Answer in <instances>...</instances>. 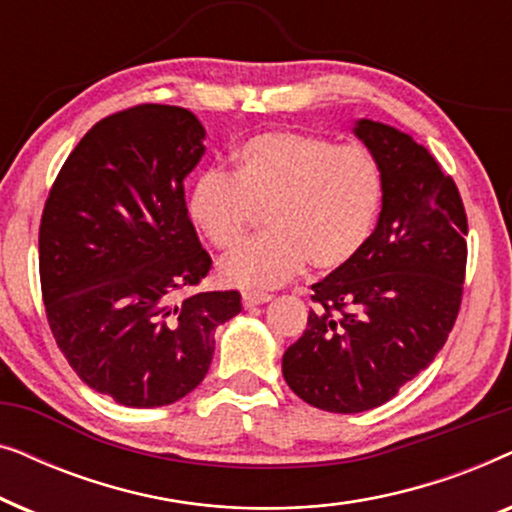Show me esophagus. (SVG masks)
I'll use <instances>...</instances> for the list:
<instances>
[{
    "label": "esophagus",
    "instance_id": "1",
    "mask_svg": "<svg viewBox=\"0 0 512 512\" xmlns=\"http://www.w3.org/2000/svg\"><path fill=\"white\" fill-rule=\"evenodd\" d=\"M268 300H272V296H270V293H263V291H247V293H242V305L244 307L263 305V303H268Z\"/></svg>",
    "mask_w": 512,
    "mask_h": 512
}]
</instances>
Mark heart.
<instances>
[{"instance_id": "1", "label": "heart", "mask_w": 512, "mask_h": 512, "mask_svg": "<svg viewBox=\"0 0 512 512\" xmlns=\"http://www.w3.org/2000/svg\"><path fill=\"white\" fill-rule=\"evenodd\" d=\"M384 202V172L366 146L298 130L249 137L235 172L209 167L188 193V216L219 251L242 244L258 214L270 233L221 263V279L275 289L310 263L335 272L366 249Z\"/></svg>"}]
</instances>
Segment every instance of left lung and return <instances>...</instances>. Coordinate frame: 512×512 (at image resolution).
<instances>
[{
    "label": "left lung",
    "mask_w": 512,
    "mask_h": 512,
    "mask_svg": "<svg viewBox=\"0 0 512 512\" xmlns=\"http://www.w3.org/2000/svg\"><path fill=\"white\" fill-rule=\"evenodd\" d=\"M384 172L366 249L312 284L303 335L284 352L293 394L326 412L373 410L436 359L459 317L468 219L450 174L405 132L361 121Z\"/></svg>",
    "instance_id": "left-lung-1"
}]
</instances>
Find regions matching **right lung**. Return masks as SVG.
I'll list each match as a JSON object with an SVG mask.
<instances>
[{
    "instance_id": "add662e5",
    "label": "right lung",
    "mask_w": 512,
    "mask_h": 512,
    "mask_svg": "<svg viewBox=\"0 0 512 512\" xmlns=\"http://www.w3.org/2000/svg\"><path fill=\"white\" fill-rule=\"evenodd\" d=\"M205 128L188 109L137 104L90 128L55 177L39 226L51 333L90 389L158 408L205 380L237 291L195 289L212 270L184 179Z\"/></svg>"
}]
</instances>
